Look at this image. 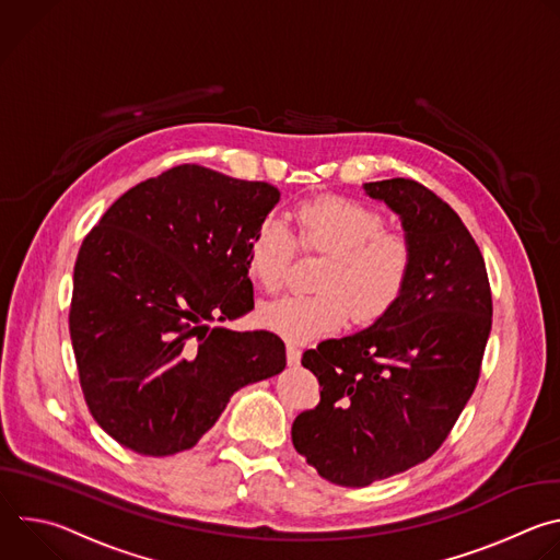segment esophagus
Returning a JSON list of instances; mask_svg holds the SVG:
<instances>
[{
    "label": "esophagus",
    "instance_id": "34e87169",
    "mask_svg": "<svg viewBox=\"0 0 560 560\" xmlns=\"http://www.w3.org/2000/svg\"><path fill=\"white\" fill-rule=\"evenodd\" d=\"M285 359H288V365H299V361H301V350H299L294 343H288V346H285Z\"/></svg>",
    "mask_w": 560,
    "mask_h": 560
}]
</instances>
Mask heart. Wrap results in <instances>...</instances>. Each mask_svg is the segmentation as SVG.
<instances>
[{
	"label": "heart",
	"mask_w": 560,
	"mask_h": 560,
	"mask_svg": "<svg viewBox=\"0 0 560 560\" xmlns=\"http://www.w3.org/2000/svg\"><path fill=\"white\" fill-rule=\"evenodd\" d=\"M294 234L277 217H266L250 234L246 266L268 292L283 285L301 253L326 255L314 294H285L259 310V322L290 343L335 335L348 322L372 324L404 294L415 246L401 230L385 228V217L357 199L324 195L294 208Z\"/></svg>",
	"instance_id": "1"
}]
</instances>
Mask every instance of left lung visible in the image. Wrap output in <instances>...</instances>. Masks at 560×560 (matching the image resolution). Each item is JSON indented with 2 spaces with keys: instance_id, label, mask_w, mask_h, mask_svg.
Instances as JSON below:
<instances>
[{
  "instance_id": "1",
  "label": "left lung",
  "mask_w": 560,
  "mask_h": 560,
  "mask_svg": "<svg viewBox=\"0 0 560 560\" xmlns=\"http://www.w3.org/2000/svg\"><path fill=\"white\" fill-rule=\"evenodd\" d=\"M365 190L401 214L415 266L374 326L301 359L322 401L294 419L292 443L341 488L401 474L443 445L481 376L492 330L486 261L452 206L404 177Z\"/></svg>"
}]
</instances>
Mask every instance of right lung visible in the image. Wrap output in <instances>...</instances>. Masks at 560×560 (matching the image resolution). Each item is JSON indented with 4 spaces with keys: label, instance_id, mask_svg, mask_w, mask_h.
Wrapping results in <instances>:
<instances>
[{
    "label": "right lung",
    "instance_id": "obj_1",
    "mask_svg": "<svg viewBox=\"0 0 560 560\" xmlns=\"http://www.w3.org/2000/svg\"><path fill=\"white\" fill-rule=\"evenodd\" d=\"M281 192L182 164L124 192L86 234L68 312L79 385L119 445H197L230 396L285 368L268 330L210 326L255 307L246 253Z\"/></svg>",
    "mask_w": 560,
    "mask_h": 560
}]
</instances>
